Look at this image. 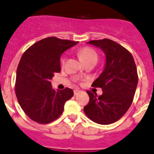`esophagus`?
<instances>
[{
	"mask_svg": "<svg viewBox=\"0 0 154 154\" xmlns=\"http://www.w3.org/2000/svg\"><path fill=\"white\" fill-rule=\"evenodd\" d=\"M80 92V91L79 90V89H75V90L74 91V94H75V96H76V95H78L79 93Z\"/></svg>",
	"mask_w": 154,
	"mask_h": 154,
	"instance_id": "esophagus-1",
	"label": "esophagus"
}]
</instances>
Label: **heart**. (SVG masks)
I'll return each mask as SVG.
<instances>
[{"mask_svg":"<svg viewBox=\"0 0 154 154\" xmlns=\"http://www.w3.org/2000/svg\"><path fill=\"white\" fill-rule=\"evenodd\" d=\"M79 56L81 58L84 63L91 62V61H97L98 59V54L94 49L91 47H83L79 51ZM61 63H64V58H62Z\"/></svg>","mask_w":154,"mask_h":154,"instance_id":"1","label":"heart"}]
</instances>
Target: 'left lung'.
I'll return each instance as SVG.
<instances>
[{"mask_svg":"<svg viewBox=\"0 0 154 154\" xmlns=\"http://www.w3.org/2000/svg\"><path fill=\"white\" fill-rule=\"evenodd\" d=\"M88 43L104 52L106 64L91 85L102 88L103 94L98 96L88 91L90 100L83 111L94 122L110 125L120 120L133 103L138 83L137 66L130 52L112 40H91Z\"/></svg>","mask_w":154,"mask_h":154,"instance_id":"left-lung-1","label":"left lung"}]
</instances>
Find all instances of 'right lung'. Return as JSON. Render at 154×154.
Listing matches in <instances>:
<instances>
[{
  "label": "right lung",
  "mask_w": 154,
  "mask_h": 154,
  "mask_svg": "<svg viewBox=\"0 0 154 154\" xmlns=\"http://www.w3.org/2000/svg\"><path fill=\"white\" fill-rule=\"evenodd\" d=\"M77 43L49 37L32 45L21 56L15 92L21 108L32 120L39 124L55 120L63 112L65 103L74 96L71 88L54 90L51 79L61 71L62 54Z\"/></svg>",
  "instance_id": "add662e5"
}]
</instances>
